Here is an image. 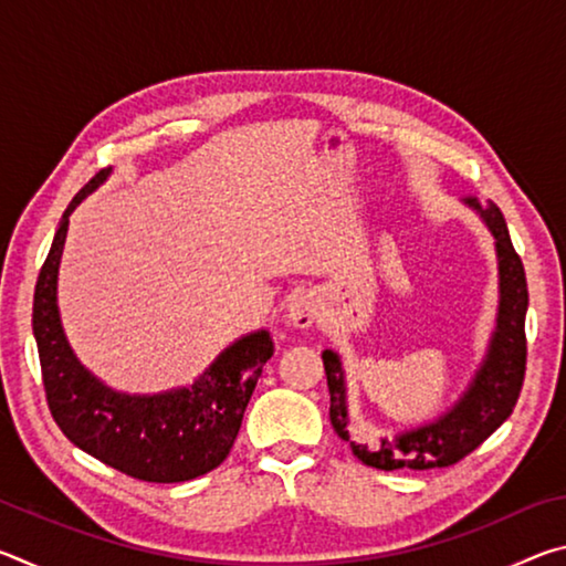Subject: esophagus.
<instances>
[{"label": "esophagus", "instance_id": "1", "mask_svg": "<svg viewBox=\"0 0 566 566\" xmlns=\"http://www.w3.org/2000/svg\"><path fill=\"white\" fill-rule=\"evenodd\" d=\"M319 314V300L312 292H296L286 302V322L296 329L312 327Z\"/></svg>", "mask_w": 566, "mask_h": 566}]
</instances>
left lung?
<instances>
[{
    "instance_id": "8db88e82",
    "label": "left lung",
    "mask_w": 566,
    "mask_h": 566,
    "mask_svg": "<svg viewBox=\"0 0 566 566\" xmlns=\"http://www.w3.org/2000/svg\"><path fill=\"white\" fill-rule=\"evenodd\" d=\"M494 237L496 272H500V304L496 324L486 352L467 389L452 407L424 424L379 437L377 442L361 439L352 427L347 401V375L342 357L334 349L322 352L329 387V419L339 439L349 442L359 462L395 472V469H437L457 464L484 442L502 421L512 415L520 399L526 364L524 317L530 306L526 276L520 254L514 252L510 229L494 202L479 205L476 197H462Z\"/></svg>"
}]
</instances>
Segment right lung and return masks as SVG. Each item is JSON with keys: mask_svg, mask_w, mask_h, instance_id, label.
Masks as SVG:
<instances>
[{"mask_svg": "<svg viewBox=\"0 0 566 566\" xmlns=\"http://www.w3.org/2000/svg\"><path fill=\"white\" fill-rule=\"evenodd\" d=\"M109 175L112 167L102 169L64 209L36 280L32 329L46 405L64 437L107 467L142 482H187L227 459L274 344L266 329L249 332L219 352L191 385L157 395L112 389L84 367L62 327L56 282L70 217Z\"/></svg>", "mask_w": 566, "mask_h": 566, "instance_id": "right-lung-1", "label": "right lung"}]
</instances>
